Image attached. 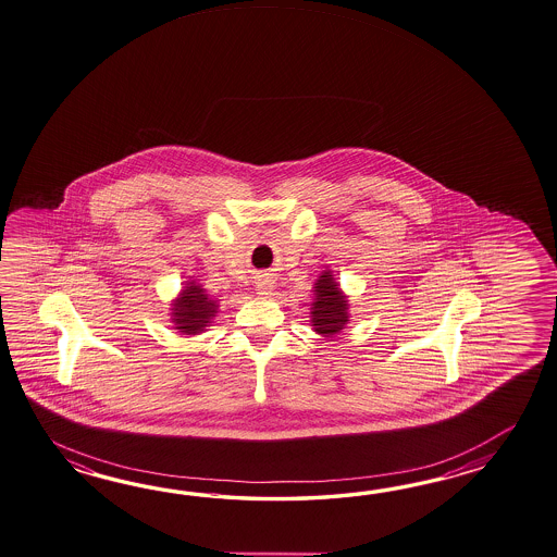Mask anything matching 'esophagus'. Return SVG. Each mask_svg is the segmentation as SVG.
<instances>
[{
	"label": "esophagus",
	"mask_w": 557,
	"mask_h": 557,
	"mask_svg": "<svg viewBox=\"0 0 557 557\" xmlns=\"http://www.w3.org/2000/svg\"><path fill=\"white\" fill-rule=\"evenodd\" d=\"M272 284H268V282H263V284L258 285V294L263 297L270 296L272 294Z\"/></svg>",
	"instance_id": "obj_1"
}]
</instances>
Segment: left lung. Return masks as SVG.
Segmentation results:
<instances>
[{
	"mask_svg": "<svg viewBox=\"0 0 557 557\" xmlns=\"http://www.w3.org/2000/svg\"><path fill=\"white\" fill-rule=\"evenodd\" d=\"M347 296L339 289L330 270L322 272L313 285V301H311V325L313 332L323 337H334L349 322L347 313Z\"/></svg>",
	"mask_w": 557,
	"mask_h": 557,
	"instance_id": "1",
	"label": "left lung"
}]
</instances>
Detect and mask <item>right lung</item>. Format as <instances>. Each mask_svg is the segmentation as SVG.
Masks as SVG:
<instances>
[{
    "label": "right lung",
    "instance_id": "1",
    "mask_svg": "<svg viewBox=\"0 0 557 557\" xmlns=\"http://www.w3.org/2000/svg\"><path fill=\"white\" fill-rule=\"evenodd\" d=\"M218 299L206 294L196 282H187L182 294L173 299L172 322L182 334L198 335L210 325L218 313Z\"/></svg>",
    "mask_w": 557,
    "mask_h": 557
}]
</instances>
